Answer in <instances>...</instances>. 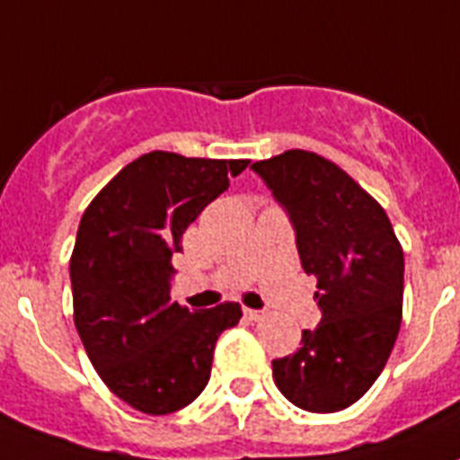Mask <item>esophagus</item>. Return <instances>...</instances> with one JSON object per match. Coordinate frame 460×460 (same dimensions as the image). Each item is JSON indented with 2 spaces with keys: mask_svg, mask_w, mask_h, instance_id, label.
Segmentation results:
<instances>
[{
  "mask_svg": "<svg viewBox=\"0 0 460 460\" xmlns=\"http://www.w3.org/2000/svg\"><path fill=\"white\" fill-rule=\"evenodd\" d=\"M244 316L249 321H261V319H265V312H258V309H249V307H246L244 309Z\"/></svg>",
  "mask_w": 460,
  "mask_h": 460,
  "instance_id": "34e87169",
  "label": "esophagus"
}]
</instances>
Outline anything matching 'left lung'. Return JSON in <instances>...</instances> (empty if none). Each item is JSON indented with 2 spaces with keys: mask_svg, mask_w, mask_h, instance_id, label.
Listing matches in <instances>:
<instances>
[{
  "mask_svg": "<svg viewBox=\"0 0 460 460\" xmlns=\"http://www.w3.org/2000/svg\"><path fill=\"white\" fill-rule=\"evenodd\" d=\"M288 214L302 270L316 277L321 323L272 360L300 410L340 411L382 375L402 319L405 258L386 211L347 172L309 151L251 164Z\"/></svg>",
  "mask_w": 460,
  "mask_h": 460,
  "instance_id": "obj_1",
  "label": "left lung"
}]
</instances>
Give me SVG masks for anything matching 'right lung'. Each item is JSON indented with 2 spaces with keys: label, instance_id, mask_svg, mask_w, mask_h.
Returning a JSON list of instances; mask_svg holds the SVG:
<instances>
[{
  "label": "right lung",
  "instance_id": "1",
  "mask_svg": "<svg viewBox=\"0 0 460 460\" xmlns=\"http://www.w3.org/2000/svg\"><path fill=\"white\" fill-rule=\"evenodd\" d=\"M246 164L146 153L81 218L69 262L74 323L102 382L144 414L190 405L209 382L216 340L242 319L237 302L188 309L170 290L186 227Z\"/></svg>",
  "mask_w": 460,
  "mask_h": 460
}]
</instances>
